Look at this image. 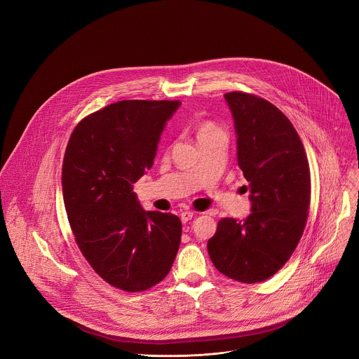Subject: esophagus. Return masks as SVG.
<instances>
[{
  "instance_id": "1",
  "label": "esophagus",
  "mask_w": 359,
  "mask_h": 359,
  "mask_svg": "<svg viewBox=\"0 0 359 359\" xmlns=\"http://www.w3.org/2000/svg\"><path fill=\"white\" fill-rule=\"evenodd\" d=\"M193 216H194V213L193 212H182V215H180V219H182V222L183 223H187L189 220H191L193 219Z\"/></svg>"
}]
</instances>
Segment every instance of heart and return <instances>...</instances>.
I'll return each instance as SVG.
<instances>
[{
  "label": "heart",
  "instance_id": "b5f03b06",
  "mask_svg": "<svg viewBox=\"0 0 359 359\" xmlns=\"http://www.w3.org/2000/svg\"><path fill=\"white\" fill-rule=\"evenodd\" d=\"M219 133H223L222 128L219 125H216L215 122H210V121H203L197 126V139L198 140L219 135Z\"/></svg>",
  "mask_w": 359,
  "mask_h": 359
}]
</instances>
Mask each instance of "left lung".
Wrapping results in <instances>:
<instances>
[{
  "label": "left lung",
  "instance_id": "left-lung-1",
  "mask_svg": "<svg viewBox=\"0 0 359 359\" xmlns=\"http://www.w3.org/2000/svg\"><path fill=\"white\" fill-rule=\"evenodd\" d=\"M224 99L251 213L244 220L222 219L208 251L222 274L252 284L274 276L302 236L311 198L310 168L297 130L278 108L243 92L226 93Z\"/></svg>",
  "mask_w": 359,
  "mask_h": 359
}]
</instances>
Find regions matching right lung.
<instances>
[{
  "mask_svg": "<svg viewBox=\"0 0 359 359\" xmlns=\"http://www.w3.org/2000/svg\"><path fill=\"white\" fill-rule=\"evenodd\" d=\"M179 100H119L78 123L62 165V193L75 241L111 285L144 291L170 271L182 238L172 213L142 209L133 183L153 165Z\"/></svg>",
  "mask_w": 359,
  "mask_h": 359,
  "instance_id": "right-lung-1",
  "label": "right lung"
}]
</instances>
